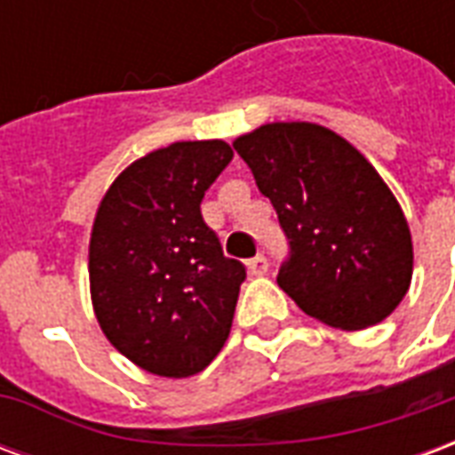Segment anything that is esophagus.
<instances>
[{
  "label": "esophagus",
  "mask_w": 455,
  "mask_h": 455,
  "mask_svg": "<svg viewBox=\"0 0 455 455\" xmlns=\"http://www.w3.org/2000/svg\"><path fill=\"white\" fill-rule=\"evenodd\" d=\"M246 266H248V275L258 277V275H266L267 273V260L263 256L251 258Z\"/></svg>",
  "instance_id": "34e87169"
}]
</instances>
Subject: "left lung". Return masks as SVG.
Returning <instances> with one entry per match:
<instances>
[{
    "mask_svg": "<svg viewBox=\"0 0 455 455\" xmlns=\"http://www.w3.org/2000/svg\"><path fill=\"white\" fill-rule=\"evenodd\" d=\"M290 241L277 285L305 315L358 331L397 309L414 267L400 202L361 150L309 121L234 140Z\"/></svg>",
    "mask_w": 455,
    "mask_h": 455,
    "instance_id": "left-lung-1",
    "label": "left lung"
}]
</instances>
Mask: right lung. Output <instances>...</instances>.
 I'll list each match as a JSON object with an SVG mask.
<instances>
[{"instance_id": "1", "label": "right lung", "mask_w": 455, "mask_h": 455, "mask_svg": "<svg viewBox=\"0 0 455 455\" xmlns=\"http://www.w3.org/2000/svg\"><path fill=\"white\" fill-rule=\"evenodd\" d=\"M231 158L219 139L150 150L114 180L94 214V316L114 348L153 375L204 371L231 331L246 267L224 256L199 212Z\"/></svg>"}]
</instances>
